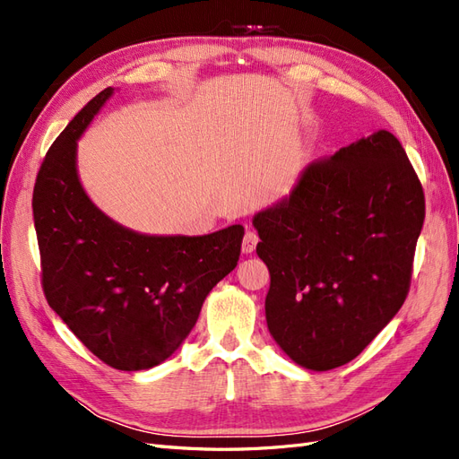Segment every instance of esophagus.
Instances as JSON below:
<instances>
[{
    "label": "esophagus",
    "mask_w": 459,
    "mask_h": 459,
    "mask_svg": "<svg viewBox=\"0 0 459 459\" xmlns=\"http://www.w3.org/2000/svg\"><path fill=\"white\" fill-rule=\"evenodd\" d=\"M256 245H258V235L255 233V231H247L245 233V238H243V253L245 255H251L255 248H256Z\"/></svg>",
    "instance_id": "1"
}]
</instances>
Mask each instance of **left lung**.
<instances>
[{
  "instance_id": "left-lung-1",
  "label": "left lung",
  "mask_w": 459,
  "mask_h": 459,
  "mask_svg": "<svg viewBox=\"0 0 459 459\" xmlns=\"http://www.w3.org/2000/svg\"><path fill=\"white\" fill-rule=\"evenodd\" d=\"M423 220L421 184L391 132L307 166L253 218L277 346L312 371L354 359L406 300Z\"/></svg>"
}]
</instances>
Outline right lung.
I'll return each instance as SVG.
<instances>
[{
  "label": "right lung",
  "instance_id": "add662e5",
  "mask_svg": "<svg viewBox=\"0 0 459 459\" xmlns=\"http://www.w3.org/2000/svg\"><path fill=\"white\" fill-rule=\"evenodd\" d=\"M115 91L95 95L55 140L32 211L53 312L107 366L142 371L187 339L206 295L238 266L245 230L149 235L95 206L78 176V140Z\"/></svg>",
  "mask_w": 459,
  "mask_h": 459
}]
</instances>
